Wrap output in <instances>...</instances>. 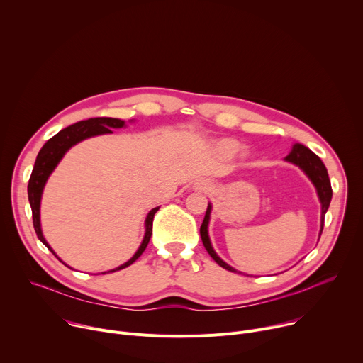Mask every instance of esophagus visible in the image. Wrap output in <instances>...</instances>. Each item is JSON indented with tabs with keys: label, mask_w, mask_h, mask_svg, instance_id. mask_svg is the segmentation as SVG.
<instances>
[{
	"label": "esophagus",
	"mask_w": 363,
	"mask_h": 363,
	"mask_svg": "<svg viewBox=\"0 0 363 363\" xmlns=\"http://www.w3.org/2000/svg\"><path fill=\"white\" fill-rule=\"evenodd\" d=\"M195 188L199 189V191H206V189L210 188V184H208V181H198L195 184Z\"/></svg>",
	"instance_id": "obj_1"
}]
</instances>
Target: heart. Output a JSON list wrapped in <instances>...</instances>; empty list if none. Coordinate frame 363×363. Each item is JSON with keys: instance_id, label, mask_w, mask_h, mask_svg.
Segmentation results:
<instances>
[{"instance_id": "obj_1", "label": "heart", "mask_w": 363, "mask_h": 363, "mask_svg": "<svg viewBox=\"0 0 363 363\" xmlns=\"http://www.w3.org/2000/svg\"><path fill=\"white\" fill-rule=\"evenodd\" d=\"M221 149L227 153H235L238 150V145L234 143V142H230V140H225L221 143Z\"/></svg>"}]
</instances>
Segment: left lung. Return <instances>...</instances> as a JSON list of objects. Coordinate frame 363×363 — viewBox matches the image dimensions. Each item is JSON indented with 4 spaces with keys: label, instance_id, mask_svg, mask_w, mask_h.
I'll list each match as a JSON object with an SVG mask.
<instances>
[{
    "label": "left lung",
    "instance_id": "8db88e82",
    "mask_svg": "<svg viewBox=\"0 0 363 363\" xmlns=\"http://www.w3.org/2000/svg\"><path fill=\"white\" fill-rule=\"evenodd\" d=\"M286 162H290L296 167H298L306 177L312 181V184L316 188L320 205H322V211H320V233H319V238L322 235L323 231V225H325V216L326 211L330 205V199H332V186H330V181H329V175H328V169L323 165V162L320 161V158L318 155H315L308 147H306L301 143H294L290 153L284 158ZM211 211H213V205L211 202L208 203V208H206L202 225L199 228V234H201V240L202 244L205 247V250L208 251V254L214 258V262L221 266L223 269L233 272V273H241L238 270H235L234 267H231L230 264H227L223 258L218 257V254L216 252V250L213 248L210 235H208V224H210V218H211ZM248 276V274H247Z\"/></svg>",
    "mask_w": 363,
    "mask_h": 363
}]
</instances>
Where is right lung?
<instances>
[{"label":"right lung","instance_id":"add662e5","mask_svg":"<svg viewBox=\"0 0 363 363\" xmlns=\"http://www.w3.org/2000/svg\"><path fill=\"white\" fill-rule=\"evenodd\" d=\"M130 122H133V121H130ZM125 126H126L125 121L115 119V118H91V119H87V121H82V122H77L72 126H67L66 129L60 130L57 135H55L53 138L48 139L37 155V160H35V164H34V168H33V172H31V177H30V181H28V186H27L28 201H30L31 211H33V225H34V230H35V234H37L38 240L51 252H53L60 262H62V258L55 252L53 248L48 245V242L45 241V238L43 235V231H41L40 203H41V195H43L45 182H47L48 177L51 175V172L56 169V167L59 165V162L62 161V158L65 157L66 152L72 146H74L76 143H79L84 139L91 138V136L113 133L112 129H119V128H125ZM158 210H160V206H157V208H153L147 213L146 220H145L143 240H142L138 251L132 255V258H129V260L126 263H123L122 266H119L116 269H112L109 272H105V273H113V272L122 270V269L130 266L132 263H135L138 258L142 255V252L145 251V248H146V245L150 240L153 217H155V214H157ZM62 263L66 264L65 262H62ZM105 273H101V274H105Z\"/></svg>","mask_w":363,"mask_h":363}]
</instances>
